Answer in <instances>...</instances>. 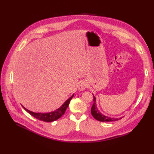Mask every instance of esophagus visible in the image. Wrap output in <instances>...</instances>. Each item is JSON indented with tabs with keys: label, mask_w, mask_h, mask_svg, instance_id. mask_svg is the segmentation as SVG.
<instances>
[{
	"label": "esophagus",
	"mask_w": 154,
	"mask_h": 154,
	"mask_svg": "<svg viewBox=\"0 0 154 154\" xmlns=\"http://www.w3.org/2000/svg\"><path fill=\"white\" fill-rule=\"evenodd\" d=\"M87 83L85 81H81L79 84V86H78V89L79 91H83L86 89L87 87Z\"/></svg>",
	"instance_id": "obj_1"
}]
</instances>
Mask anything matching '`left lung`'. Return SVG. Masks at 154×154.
I'll return each mask as SVG.
<instances>
[{"mask_svg": "<svg viewBox=\"0 0 154 154\" xmlns=\"http://www.w3.org/2000/svg\"><path fill=\"white\" fill-rule=\"evenodd\" d=\"M91 114L96 120L100 121V122H112V121H116L122 119V118H119V119H115V118H110L109 116H106L101 114L99 110H98V108L96 104V98L93 96V104L92 107H91Z\"/></svg>", "mask_w": 154, "mask_h": 154, "instance_id": "obj_1", "label": "left lung"}]
</instances>
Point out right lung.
Here are the masks:
<instances>
[{"instance_id": "obj_1", "label": "right lung", "mask_w": 154, "mask_h": 154, "mask_svg": "<svg viewBox=\"0 0 154 154\" xmlns=\"http://www.w3.org/2000/svg\"><path fill=\"white\" fill-rule=\"evenodd\" d=\"M74 96V94H73L71 97H69V99H68L65 102L63 103V105H62L61 107L59 108V109H56L55 111H53V112H47V113H41V112H32V111L29 110L28 109H26L25 107L22 106V107L27 111V112L31 114L32 116H34L35 119H37L40 120L42 121H44V122H53V121L56 120L57 119L61 118L62 115H63L65 110H66L67 108L69 106V104L70 100H71L72 98Z\"/></svg>"}]
</instances>
